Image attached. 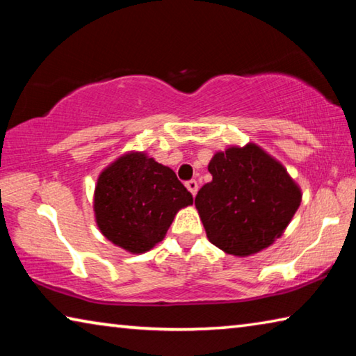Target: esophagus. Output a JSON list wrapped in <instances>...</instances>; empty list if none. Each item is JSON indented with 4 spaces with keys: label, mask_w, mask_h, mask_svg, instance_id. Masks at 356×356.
<instances>
[{
    "label": "esophagus",
    "mask_w": 356,
    "mask_h": 356,
    "mask_svg": "<svg viewBox=\"0 0 356 356\" xmlns=\"http://www.w3.org/2000/svg\"><path fill=\"white\" fill-rule=\"evenodd\" d=\"M185 186L188 188V191L191 193L193 196H196V193H197V182H196V180H188V182L185 184Z\"/></svg>",
    "instance_id": "esophagus-1"
}]
</instances>
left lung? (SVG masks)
I'll list each match as a JSON object with an SVG mask.
<instances>
[{
  "label": "left lung",
  "instance_id": "left-lung-1",
  "mask_svg": "<svg viewBox=\"0 0 356 356\" xmlns=\"http://www.w3.org/2000/svg\"><path fill=\"white\" fill-rule=\"evenodd\" d=\"M212 182L197 191L207 238L227 254L251 256L280 238L297 212L301 190L278 160L254 143L216 152Z\"/></svg>",
  "mask_w": 356,
  "mask_h": 356
}]
</instances>
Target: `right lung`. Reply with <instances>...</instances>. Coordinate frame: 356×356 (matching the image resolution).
Listing matches in <instances>:
<instances>
[{
    "mask_svg": "<svg viewBox=\"0 0 356 356\" xmlns=\"http://www.w3.org/2000/svg\"><path fill=\"white\" fill-rule=\"evenodd\" d=\"M191 204V193L176 172L144 152L119 156L100 172L94 191L100 232L134 254L161 242L176 213Z\"/></svg>",
    "mask_w": 356,
    "mask_h": 356,
    "instance_id": "right-lung-1",
    "label": "right lung"
}]
</instances>
